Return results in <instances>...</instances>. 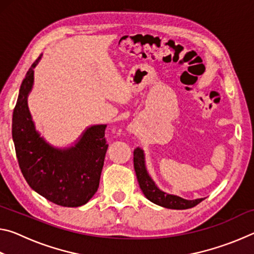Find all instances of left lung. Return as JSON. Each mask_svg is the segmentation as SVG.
Here are the masks:
<instances>
[{"label": "left lung", "instance_id": "left-lung-1", "mask_svg": "<svg viewBox=\"0 0 254 254\" xmlns=\"http://www.w3.org/2000/svg\"><path fill=\"white\" fill-rule=\"evenodd\" d=\"M133 163H134L135 175L137 182H139L141 190H142L144 196L147 197L150 201H152V203L166 208L187 209L194 207V206L199 204L200 201L204 199L197 198L194 200H188L184 199L179 196L167 194V192L160 190L148 174L147 168H145L144 152L143 150L139 147L134 149V151H133Z\"/></svg>", "mask_w": 254, "mask_h": 254}]
</instances>
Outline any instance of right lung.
<instances>
[{"instance_id":"right-lung-1","label":"right lung","mask_w":254,"mask_h":254,"mask_svg":"<svg viewBox=\"0 0 254 254\" xmlns=\"http://www.w3.org/2000/svg\"><path fill=\"white\" fill-rule=\"evenodd\" d=\"M32 64L21 84L12 119V137L23 177L34 191L64 207L85 205L97 191L109 144L106 124L87 127L75 145L59 149L49 144L34 127L28 107L33 86Z\"/></svg>"}]
</instances>
